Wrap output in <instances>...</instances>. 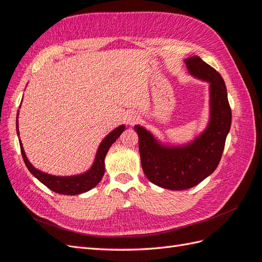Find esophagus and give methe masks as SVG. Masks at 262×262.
<instances>
[{
    "label": "esophagus",
    "instance_id": "1",
    "mask_svg": "<svg viewBox=\"0 0 262 262\" xmlns=\"http://www.w3.org/2000/svg\"><path fill=\"white\" fill-rule=\"evenodd\" d=\"M138 120H139V117H138L137 115H133V116H130V117L128 118V123L134 124Z\"/></svg>",
    "mask_w": 262,
    "mask_h": 262
}]
</instances>
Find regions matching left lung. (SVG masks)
<instances>
[{"mask_svg": "<svg viewBox=\"0 0 262 262\" xmlns=\"http://www.w3.org/2000/svg\"><path fill=\"white\" fill-rule=\"evenodd\" d=\"M186 66L192 75L211 83V120L202 136L184 147H167L158 144L142 126H134L145 176L153 184L170 190L192 188L216 169L232 122L223 77L199 57L187 59Z\"/></svg>", "mask_w": 262, "mask_h": 262, "instance_id": "left-lung-1", "label": "left lung"}]
</instances>
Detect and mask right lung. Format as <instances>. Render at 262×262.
I'll list each match as a JSON object with an SVG mask.
<instances>
[{
  "instance_id": "add662e5",
  "label": "right lung",
  "mask_w": 262,
  "mask_h": 262,
  "mask_svg": "<svg viewBox=\"0 0 262 262\" xmlns=\"http://www.w3.org/2000/svg\"><path fill=\"white\" fill-rule=\"evenodd\" d=\"M17 117H18V114H17ZM16 130H17V134H19L17 121H16ZM123 131H124V125H120L118 126L117 129H115L113 132H110L100 143L96 154V158H95V162H94V165L92 166V168L87 172L83 173V175H78V176H71V177L51 176V175H48V173L36 169L27 160L19 140L20 152L24 158V162H25L29 171L33 173L39 181L42 182L46 187H48L49 189L52 190V191L57 193L75 195V194H80V193L89 191V190L98 185V182L101 180L105 172V157L107 155L108 149L113 145L114 142L120 137V134Z\"/></svg>"
}]
</instances>
